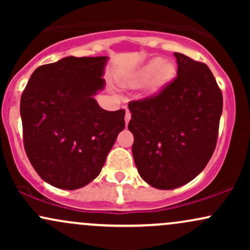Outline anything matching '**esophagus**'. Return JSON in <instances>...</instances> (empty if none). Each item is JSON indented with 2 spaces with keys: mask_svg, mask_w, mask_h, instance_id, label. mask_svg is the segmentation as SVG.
Masks as SVG:
<instances>
[{
  "mask_svg": "<svg viewBox=\"0 0 250 250\" xmlns=\"http://www.w3.org/2000/svg\"><path fill=\"white\" fill-rule=\"evenodd\" d=\"M130 117H131V114H130V111L128 110H125V125H127V123L129 122V120H130Z\"/></svg>",
  "mask_w": 250,
  "mask_h": 250,
  "instance_id": "obj_1",
  "label": "esophagus"
}]
</instances>
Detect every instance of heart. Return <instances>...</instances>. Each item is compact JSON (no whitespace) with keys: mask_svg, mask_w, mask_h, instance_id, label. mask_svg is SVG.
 <instances>
[{"mask_svg":"<svg viewBox=\"0 0 250 250\" xmlns=\"http://www.w3.org/2000/svg\"><path fill=\"white\" fill-rule=\"evenodd\" d=\"M175 71L176 69L173 62L156 57L125 77L123 84L128 87H137L147 81L145 90L148 94H155L173 79Z\"/></svg>","mask_w":250,"mask_h":250,"instance_id":"1","label":"heart"}]
</instances>
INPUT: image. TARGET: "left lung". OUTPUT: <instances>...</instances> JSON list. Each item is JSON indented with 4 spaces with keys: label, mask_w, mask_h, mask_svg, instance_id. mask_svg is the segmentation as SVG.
<instances>
[{
    "label": "left lung",
    "mask_w": 250,
    "mask_h": 250,
    "mask_svg": "<svg viewBox=\"0 0 250 250\" xmlns=\"http://www.w3.org/2000/svg\"><path fill=\"white\" fill-rule=\"evenodd\" d=\"M177 76L157 95L131 101L128 129L140 176L151 187L179 188L205 169L216 147L223 99L205 63L174 53Z\"/></svg>",
    "instance_id": "obj_1"
}]
</instances>
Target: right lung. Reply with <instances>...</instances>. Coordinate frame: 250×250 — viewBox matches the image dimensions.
<instances>
[{
  "instance_id": "add662e5",
  "label": "right lung",
  "mask_w": 250,
  "mask_h": 250,
  "mask_svg": "<svg viewBox=\"0 0 250 250\" xmlns=\"http://www.w3.org/2000/svg\"><path fill=\"white\" fill-rule=\"evenodd\" d=\"M107 56H68L35 69L21 96L25 153L43 181L60 189L87 186L101 173L125 129L123 109H102Z\"/></svg>"
}]
</instances>
